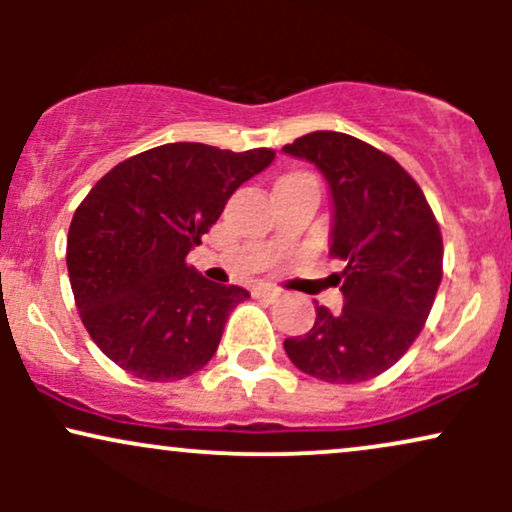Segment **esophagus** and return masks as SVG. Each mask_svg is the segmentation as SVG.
Listing matches in <instances>:
<instances>
[{
	"mask_svg": "<svg viewBox=\"0 0 512 512\" xmlns=\"http://www.w3.org/2000/svg\"><path fill=\"white\" fill-rule=\"evenodd\" d=\"M255 296L257 298H267V301H276V298L281 296V289H276V286H257Z\"/></svg>",
	"mask_w": 512,
	"mask_h": 512,
	"instance_id": "esophagus-1",
	"label": "esophagus"
}]
</instances>
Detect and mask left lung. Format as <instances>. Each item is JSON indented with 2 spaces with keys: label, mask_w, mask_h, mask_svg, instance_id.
Returning <instances> with one entry per match:
<instances>
[{
  "label": "left lung",
  "mask_w": 512,
  "mask_h": 512,
  "mask_svg": "<svg viewBox=\"0 0 512 512\" xmlns=\"http://www.w3.org/2000/svg\"><path fill=\"white\" fill-rule=\"evenodd\" d=\"M308 158L332 190L330 255L344 308L315 305L313 330L284 342L317 380L363 383L385 373L424 330L443 279V236L419 182L392 156L344 132H310L284 146Z\"/></svg>",
  "instance_id": "left-lung-1"
}]
</instances>
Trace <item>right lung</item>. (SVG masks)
I'll return each mask as SVG.
<instances>
[{"mask_svg":"<svg viewBox=\"0 0 512 512\" xmlns=\"http://www.w3.org/2000/svg\"><path fill=\"white\" fill-rule=\"evenodd\" d=\"M274 156L163 144L91 187L69 223L67 269L81 322L110 361L149 383L207 366L228 313L250 293L204 279L185 257Z\"/></svg>","mask_w":512,"mask_h":512,"instance_id":"1","label":"right lung"}]
</instances>
